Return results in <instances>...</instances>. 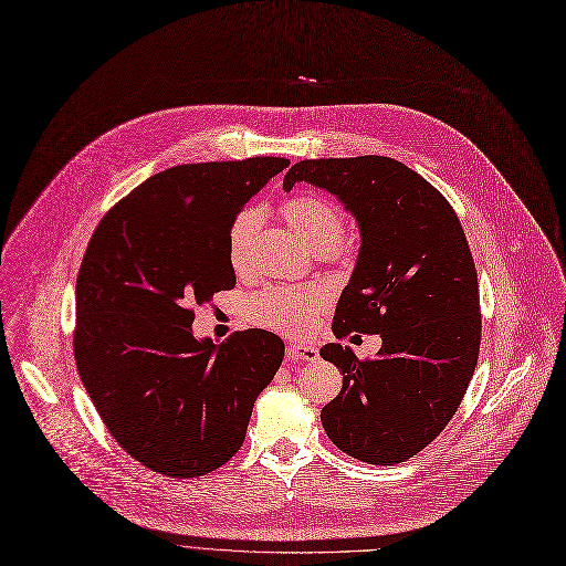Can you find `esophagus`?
<instances>
[{
	"label": "esophagus",
	"instance_id": "1",
	"mask_svg": "<svg viewBox=\"0 0 566 566\" xmlns=\"http://www.w3.org/2000/svg\"><path fill=\"white\" fill-rule=\"evenodd\" d=\"M317 358H319V352L313 344H303V342L287 344V363H313Z\"/></svg>",
	"mask_w": 566,
	"mask_h": 566
}]
</instances>
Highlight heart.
<instances>
[{
	"mask_svg": "<svg viewBox=\"0 0 566 566\" xmlns=\"http://www.w3.org/2000/svg\"><path fill=\"white\" fill-rule=\"evenodd\" d=\"M258 214L255 208H242L229 224L227 251L235 270L247 263ZM281 214L287 227L317 251L333 247L344 231L342 210L322 195H294L285 199ZM322 303L324 290L319 287L272 285L251 301V319L272 331L296 333L313 324Z\"/></svg>",
	"mask_w": 566,
	"mask_h": 566,
	"instance_id": "b5f03b06",
	"label": "heart"
}]
</instances>
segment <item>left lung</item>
<instances>
[{"label": "left lung", "mask_w": 566, "mask_h": 566, "mask_svg": "<svg viewBox=\"0 0 566 566\" xmlns=\"http://www.w3.org/2000/svg\"><path fill=\"white\" fill-rule=\"evenodd\" d=\"M311 184L337 197L360 229L333 333L380 335L376 358L331 342L319 356L342 371L324 406L331 442L369 464H399L455 415L481 349L473 258L451 203L417 171L387 156L315 158L292 165L290 192Z\"/></svg>", "instance_id": "obj_1"}]
</instances>
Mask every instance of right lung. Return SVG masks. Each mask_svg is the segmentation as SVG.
<instances>
[{
  "label": "right lung",
  "instance_id": "1",
  "mask_svg": "<svg viewBox=\"0 0 566 566\" xmlns=\"http://www.w3.org/2000/svg\"><path fill=\"white\" fill-rule=\"evenodd\" d=\"M287 158L177 165L117 201L76 276L74 358L117 444L151 471L195 478L244 442L258 395L285 354L249 328L195 337V306L231 290L227 231Z\"/></svg>",
  "mask_w": 566,
  "mask_h": 566
}]
</instances>
